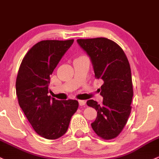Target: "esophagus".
Wrapping results in <instances>:
<instances>
[{
	"label": "esophagus",
	"instance_id": "34e87169",
	"mask_svg": "<svg viewBox=\"0 0 159 159\" xmlns=\"http://www.w3.org/2000/svg\"><path fill=\"white\" fill-rule=\"evenodd\" d=\"M78 103H79V106H83L85 105V101L84 100H78Z\"/></svg>",
	"mask_w": 159,
	"mask_h": 159
}]
</instances>
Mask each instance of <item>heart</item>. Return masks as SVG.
<instances>
[{"label": "heart", "mask_w": 159, "mask_h": 159, "mask_svg": "<svg viewBox=\"0 0 159 159\" xmlns=\"http://www.w3.org/2000/svg\"><path fill=\"white\" fill-rule=\"evenodd\" d=\"M81 57H84V56H81Z\"/></svg>", "instance_id": "b5f03b06"}]
</instances>
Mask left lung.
Wrapping results in <instances>:
<instances>
[{
	"instance_id": "obj_1",
	"label": "left lung",
	"mask_w": 159,
	"mask_h": 159,
	"mask_svg": "<svg viewBox=\"0 0 159 159\" xmlns=\"http://www.w3.org/2000/svg\"><path fill=\"white\" fill-rule=\"evenodd\" d=\"M90 57L97 79H101L102 105L89 99L87 105L95 109L97 117L91 124L96 134L104 139L119 135L131 111L134 96L130 64L121 47L106 38L78 39Z\"/></svg>"
}]
</instances>
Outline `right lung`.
Returning a JSON list of instances; mask_svg holds the SVG:
<instances>
[{"mask_svg": "<svg viewBox=\"0 0 159 159\" xmlns=\"http://www.w3.org/2000/svg\"><path fill=\"white\" fill-rule=\"evenodd\" d=\"M73 42V39L40 41L27 52L19 69L16 81L19 105L34 131L45 139L64 135L78 108L77 100H57L48 95L50 76Z\"/></svg>", "mask_w": 159, "mask_h": 159, "instance_id": "1", "label": "right lung"}]
</instances>
